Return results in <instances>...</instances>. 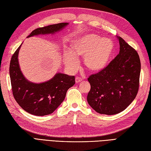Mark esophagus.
<instances>
[{"instance_id":"obj_1","label":"esophagus","mask_w":151,"mask_h":151,"mask_svg":"<svg viewBox=\"0 0 151 151\" xmlns=\"http://www.w3.org/2000/svg\"><path fill=\"white\" fill-rule=\"evenodd\" d=\"M82 79L81 78H80V77H76V78H75V82H76V83H78L82 82Z\"/></svg>"}]
</instances>
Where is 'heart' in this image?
Returning a JSON list of instances; mask_svg holds the SVG:
<instances>
[{"label":"heart","instance_id":"heart-1","mask_svg":"<svg viewBox=\"0 0 151 151\" xmlns=\"http://www.w3.org/2000/svg\"><path fill=\"white\" fill-rule=\"evenodd\" d=\"M114 49L113 42L109 39H101L94 34H86L73 41L72 55L68 56L65 62L68 68L75 71L79 65L77 58H84L83 64L87 70L98 73L106 67Z\"/></svg>","mask_w":151,"mask_h":151}]
</instances>
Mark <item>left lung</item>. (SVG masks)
Masks as SVG:
<instances>
[{"label":"left lung","instance_id":"1","mask_svg":"<svg viewBox=\"0 0 151 151\" xmlns=\"http://www.w3.org/2000/svg\"><path fill=\"white\" fill-rule=\"evenodd\" d=\"M119 53L102 71L88 78L91 90L87 102L98 113L121 112L137 96L141 70L138 53L121 37Z\"/></svg>","mask_w":151,"mask_h":151}]
</instances>
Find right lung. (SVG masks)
<instances>
[{
	"instance_id": "obj_1",
	"label": "right lung",
	"mask_w": 151,
	"mask_h": 151,
	"mask_svg": "<svg viewBox=\"0 0 151 151\" xmlns=\"http://www.w3.org/2000/svg\"><path fill=\"white\" fill-rule=\"evenodd\" d=\"M68 25V23H60L38 28L34 30L27 37L40 34H55ZM21 45L11 57L9 65L14 98L27 112L37 116L49 115L63 103L68 90L74 86L75 76L59 73L45 82L36 83L29 82L25 78L19 66L18 57Z\"/></svg>"
}]
</instances>
